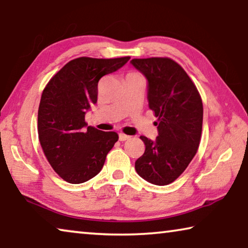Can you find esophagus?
Segmentation results:
<instances>
[{"mask_svg":"<svg viewBox=\"0 0 248 248\" xmlns=\"http://www.w3.org/2000/svg\"><path fill=\"white\" fill-rule=\"evenodd\" d=\"M128 139H130V137L129 136H127V134H124V133H119V140L120 141H125V140H128Z\"/></svg>","mask_w":248,"mask_h":248,"instance_id":"obj_1","label":"esophagus"}]
</instances>
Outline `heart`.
I'll use <instances>...</instances> for the list:
<instances>
[{"label":"heart","mask_w":248,"mask_h":248,"mask_svg":"<svg viewBox=\"0 0 248 248\" xmlns=\"http://www.w3.org/2000/svg\"><path fill=\"white\" fill-rule=\"evenodd\" d=\"M131 74H133V73H131Z\"/></svg>","instance_id":"obj_1"}]
</instances>
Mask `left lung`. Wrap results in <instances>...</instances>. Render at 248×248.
Wrapping results in <instances>:
<instances>
[{"instance_id": "1", "label": "left lung", "mask_w": 248, "mask_h": 248, "mask_svg": "<svg viewBox=\"0 0 248 248\" xmlns=\"http://www.w3.org/2000/svg\"><path fill=\"white\" fill-rule=\"evenodd\" d=\"M132 65L148 79L149 108L157 118L158 136H141L145 151L136 170L151 184L165 186L177 179L199 148L202 131V100L194 82L170 58L132 59Z\"/></svg>"}]
</instances>
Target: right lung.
Here are the masks:
<instances>
[{
  "mask_svg": "<svg viewBox=\"0 0 248 248\" xmlns=\"http://www.w3.org/2000/svg\"><path fill=\"white\" fill-rule=\"evenodd\" d=\"M77 58L51 78L41 95L38 137L49 164L70 184L87 182L102 170L109 151L118 141L114 131L85 127V112L97 102L98 81L129 61Z\"/></svg>",
  "mask_w": 248,
  "mask_h": 248,
  "instance_id": "1",
  "label": "right lung"
}]
</instances>
